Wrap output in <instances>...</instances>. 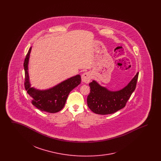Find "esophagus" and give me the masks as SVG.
I'll return each mask as SVG.
<instances>
[{"label": "esophagus", "mask_w": 161, "mask_h": 161, "mask_svg": "<svg viewBox=\"0 0 161 161\" xmlns=\"http://www.w3.org/2000/svg\"><path fill=\"white\" fill-rule=\"evenodd\" d=\"M81 78H82V81L84 83H89L92 78L91 77V74L90 72H85L84 73L82 76H81Z\"/></svg>", "instance_id": "obj_1"}]
</instances>
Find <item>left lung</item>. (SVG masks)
<instances>
[{
	"instance_id": "8db88e82",
	"label": "left lung",
	"mask_w": 161,
	"mask_h": 161,
	"mask_svg": "<svg viewBox=\"0 0 161 161\" xmlns=\"http://www.w3.org/2000/svg\"><path fill=\"white\" fill-rule=\"evenodd\" d=\"M138 75V72L127 86L116 92L108 91L95 81H92L89 83L91 91L87 98L88 107L93 112L99 115L112 114L123 108L135 90Z\"/></svg>"
}]
</instances>
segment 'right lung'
Listing matches in <instances>:
<instances>
[{
    "instance_id": "right-lung-1",
    "label": "right lung",
    "mask_w": 161,
    "mask_h": 161,
    "mask_svg": "<svg viewBox=\"0 0 161 161\" xmlns=\"http://www.w3.org/2000/svg\"><path fill=\"white\" fill-rule=\"evenodd\" d=\"M30 48L25 59V88L31 97V103L41 111L48 113H56L60 111L64 106L68 95L71 91L81 83V77L77 75L61 82L54 87L39 91L31 87L28 72V64L31 53Z\"/></svg>"
}]
</instances>
